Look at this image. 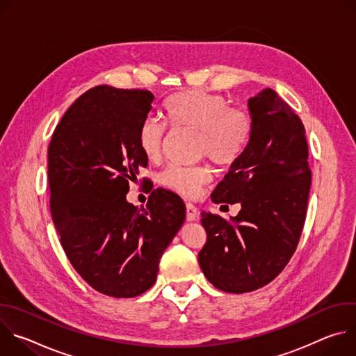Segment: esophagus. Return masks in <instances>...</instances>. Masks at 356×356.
Listing matches in <instances>:
<instances>
[{
    "mask_svg": "<svg viewBox=\"0 0 356 356\" xmlns=\"http://www.w3.org/2000/svg\"><path fill=\"white\" fill-rule=\"evenodd\" d=\"M186 220L187 221L198 220V211H197L195 206L191 204V202H187V204H186Z\"/></svg>",
    "mask_w": 356,
    "mask_h": 356,
    "instance_id": "1",
    "label": "esophagus"
}]
</instances>
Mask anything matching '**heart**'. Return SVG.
Listing matches in <instances>:
<instances>
[{
    "instance_id": "b5f03b06",
    "label": "heart",
    "mask_w": 356,
    "mask_h": 356,
    "mask_svg": "<svg viewBox=\"0 0 356 356\" xmlns=\"http://www.w3.org/2000/svg\"><path fill=\"white\" fill-rule=\"evenodd\" d=\"M165 115L173 128L197 131V155L209 156L218 166L234 165L245 152L252 121L249 114L228 106L224 95L204 90H184L170 95L165 103ZM166 129L155 118H145L138 129V147L146 161L155 162L163 147ZM210 169L197 166H168L159 175V183L180 195L195 197L210 181Z\"/></svg>"
}]
</instances>
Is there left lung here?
I'll return each mask as SVG.
<instances>
[{
	"label": "left lung",
	"mask_w": 356,
	"mask_h": 356,
	"mask_svg": "<svg viewBox=\"0 0 356 356\" xmlns=\"http://www.w3.org/2000/svg\"><path fill=\"white\" fill-rule=\"evenodd\" d=\"M252 131L242 156L211 194L217 204L239 202L228 222L201 213L207 242L198 252L209 282L227 293L270 283L289 264L306 221L312 186L306 129L276 91L248 99Z\"/></svg>",
	"instance_id": "obj_1"
}]
</instances>
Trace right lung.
<instances>
[{"label": "right lung", "instance_id": "1", "mask_svg": "<svg viewBox=\"0 0 356 356\" xmlns=\"http://www.w3.org/2000/svg\"><path fill=\"white\" fill-rule=\"evenodd\" d=\"M154 98L139 88H90L65 113L47 147L50 213L62 248L94 290L115 298L154 286L186 218L184 202L169 190L152 191L140 210L125 197L147 166L138 129Z\"/></svg>", "mask_w": 356, "mask_h": 356}]
</instances>
